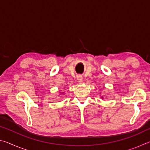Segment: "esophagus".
<instances>
[{
	"instance_id": "34e87169",
	"label": "esophagus",
	"mask_w": 150,
	"mask_h": 150,
	"mask_svg": "<svg viewBox=\"0 0 150 150\" xmlns=\"http://www.w3.org/2000/svg\"><path fill=\"white\" fill-rule=\"evenodd\" d=\"M77 80H78V81L79 82H82V81H83V77L81 75H78L77 76Z\"/></svg>"
}]
</instances>
